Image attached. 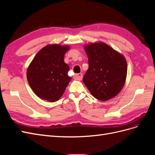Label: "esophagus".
<instances>
[{
  "label": "esophagus",
  "mask_w": 155,
  "mask_h": 155,
  "mask_svg": "<svg viewBox=\"0 0 155 155\" xmlns=\"http://www.w3.org/2000/svg\"><path fill=\"white\" fill-rule=\"evenodd\" d=\"M74 78L75 79H78V80H81L82 78H83V74L81 73H79V74H76L74 75Z\"/></svg>",
  "instance_id": "esophagus-1"
}]
</instances>
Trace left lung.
Segmentation results:
<instances>
[{"mask_svg": "<svg viewBox=\"0 0 155 155\" xmlns=\"http://www.w3.org/2000/svg\"><path fill=\"white\" fill-rule=\"evenodd\" d=\"M88 68L83 82L92 95L101 101L116 96L122 89L127 65L123 55L105 43H92L85 46Z\"/></svg>", "mask_w": 155, "mask_h": 155, "instance_id": "8db88e82", "label": "left lung"}]
</instances>
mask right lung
<instances>
[{
    "instance_id": "1",
    "label": "right lung",
    "mask_w": 155,
    "mask_h": 155,
    "mask_svg": "<svg viewBox=\"0 0 155 155\" xmlns=\"http://www.w3.org/2000/svg\"><path fill=\"white\" fill-rule=\"evenodd\" d=\"M68 49V46H46L36 54L28 68V81L41 99L58 101L71 80L68 76L70 67L64 62V55Z\"/></svg>"
}]
</instances>
